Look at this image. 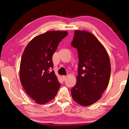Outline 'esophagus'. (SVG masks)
<instances>
[{
  "mask_svg": "<svg viewBox=\"0 0 129 129\" xmlns=\"http://www.w3.org/2000/svg\"><path fill=\"white\" fill-rule=\"evenodd\" d=\"M62 79H63V80H66V79H67V76H65V75H63V76H62Z\"/></svg>",
  "mask_w": 129,
  "mask_h": 129,
  "instance_id": "34e87169",
  "label": "esophagus"
}]
</instances>
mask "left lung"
Instances as JSON below:
<instances>
[{"instance_id":"left-lung-1","label":"left lung","mask_w":129,"mask_h":129,"mask_svg":"<svg viewBox=\"0 0 129 129\" xmlns=\"http://www.w3.org/2000/svg\"><path fill=\"white\" fill-rule=\"evenodd\" d=\"M72 46L79 55L77 82L72 88L73 100L82 106H89L102 97L111 74L110 61L106 49L91 33L75 30Z\"/></svg>"}]
</instances>
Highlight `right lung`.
I'll return each mask as SVG.
<instances>
[{
    "label": "right lung",
    "mask_w": 129,
    "mask_h": 129,
    "mask_svg": "<svg viewBox=\"0 0 129 129\" xmlns=\"http://www.w3.org/2000/svg\"><path fill=\"white\" fill-rule=\"evenodd\" d=\"M66 31H48L34 38L27 45L20 65V79L26 93L39 104L53 100L60 83L53 68L52 56L67 36Z\"/></svg>",
    "instance_id": "add662e5"
}]
</instances>
